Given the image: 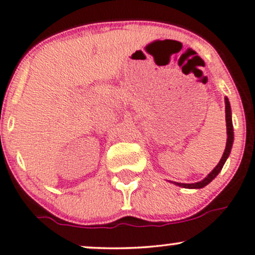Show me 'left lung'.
<instances>
[{
    "mask_svg": "<svg viewBox=\"0 0 255 255\" xmlns=\"http://www.w3.org/2000/svg\"><path fill=\"white\" fill-rule=\"evenodd\" d=\"M225 105H226V127H227V143H226V149L224 155H222L221 159L218 163V165L213 169L212 172H209L207 175V177H204L202 181L196 182V183H178V182H174V184L178 185L182 188H188V189H201V188L206 187L207 184H209L216 176L219 175V172L222 170L226 161H227L229 153L232 151V146H233L234 142V130H233V123H232V109L231 104L227 97H225Z\"/></svg>",
    "mask_w": 255,
    "mask_h": 255,
    "instance_id": "obj_1",
    "label": "left lung"
}]
</instances>
